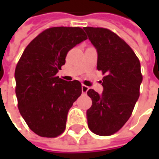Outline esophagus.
<instances>
[{"label":"esophagus","mask_w":159,"mask_h":159,"mask_svg":"<svg viewBox=\"0 0 159 159\" xmlns=\"http://www.w3.org/2000/svg\"><path fill=\"white\" fill-rule=\"evenodd\" d=\"M88 90H89V87L85 86L84 84H83V85H82V92H83V93H85L88 92Z\"/></svg>","instance_id":"esophagus-1"}]
</instances>
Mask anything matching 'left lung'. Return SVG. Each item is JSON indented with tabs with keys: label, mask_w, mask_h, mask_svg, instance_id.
<instances>
[{
	"label": "left lung",
	"mask_w": 159,
	"mask_h": 159,
	"mask_svg": "<svg viewBox=\"0 0 159 159\" xmlns=\"http://www.w3.org/2000/svg\"><path fill=\"white\" fill-rule=\"evenodd\" d=\"M98 52L97 69L105 75L102 94L89 89L92 106L87 111L93 133L108 136L117 133L133 112L142 82L140 63L133 49L116 33L100 27H84Z\"/></svg>",
	"instance_id": "8db88e82"
}]
</instances>
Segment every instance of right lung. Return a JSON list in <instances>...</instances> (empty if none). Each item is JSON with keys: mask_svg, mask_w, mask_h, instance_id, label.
<instances>
[{"mask_svg": "<svg viewBox=\"0 0 159 159\" xmlns=\"http://www.w3.org/2000/svg\"><path fill=\"white\" fill-rule=\"evenodd\" d=\"M80 27H51L26 47L16 66V96L25 123L37 135L54 138L66 129L67 114L82 94V84L56 74L67 52L86 40Z\"/></svg>", "mask_w": 159, "mask_h": 159, "instance_id": "right-lung-1", "label": "right lung"}]
</instances>
